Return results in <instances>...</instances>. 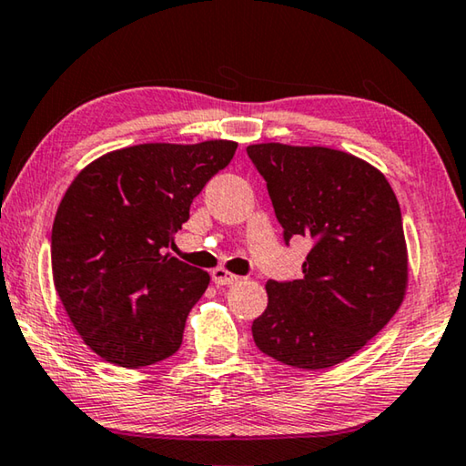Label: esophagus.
Instances as JSON below:
<instances>
[{
  "instance_id": "obj_1",
  "label": "esophagus",
  "mask_w": 466,
  "mask_h": 466,
  "mask_svg": "<svg viewBox=\"0 0 466 466\" xmlns=\"http://www.w3.org/2000/svg\"><path fill=\"white\" fill-rule=\"evenodd\" d=\"M211 279H214L216 286H230V283H236L240 278L226 269H216L214 273H211Z\"/></svg>"
}]
</instances>
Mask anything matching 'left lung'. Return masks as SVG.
Segmentation results:
<instances>
[{"label":"left lung","instance_id":"1","mask_svg":"<svg viewBox=\"0 0 466 466\" xmlns=\"http://www.w3.org/2000/svg\"><path fill=\"white\" fill-rule=\"evenodd\" d=\"M265 178L283 242L309 238L302 279L267 281V304L252 322L265 356L322 370L353 356L380 333L407 289L403 218L389 180L360 157L330 147L248 146Z\"/></svg>","mask_w":466,"mask_h":466}]
</instances>
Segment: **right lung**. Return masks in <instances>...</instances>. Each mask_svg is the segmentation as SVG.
<instances>
[{"label": "right lung", "mask_w": 466, "mask_h": 466, "mask_svg": "<svg viewBox=\"0 0 466 466\" xmlns=\"http://www.w3.org/2000/svg\"><path fill=\"white\" fill-rule=\"evenodd\" d=\"M238 144H141L88 164L63 195L51 232L55 289L102 360L144 368L183 343L209 275L164 255L203 187Z\"/></svg>", "instance_id": "add662e5"}]
</instances>
